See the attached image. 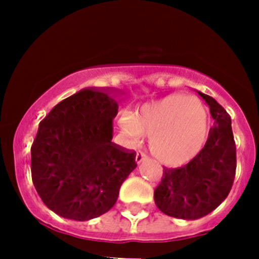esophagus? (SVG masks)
<instances>
[{"instance_id":"esophagus-1","label":"esophagus","mask_w":259,"mask_h":259,"mask_svg":"<svg viewBox=\"0 0 259 259\" xmlns=\"http://www.w3.org/2000/svg\"><path fill=\"white\" fill-rule=\"evenodd\" d=\"M145 159H148V156H146L143 151H138L137 155H135V161H137L138 164H140L142 161H144Z\"/></svg>"}]
</instances>
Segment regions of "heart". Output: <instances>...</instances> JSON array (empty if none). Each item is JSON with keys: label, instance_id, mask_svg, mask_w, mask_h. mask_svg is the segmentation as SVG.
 Returning <instances> with one entry per match:
<instances>
[{"label": "heart", "instance_id": "b5f03b06", "mask_svg": "<svg viewBox=\"0 0 259 259\" xmlns=\"http://www.w3.org/2000/svg\"><path fill=\"white\" fill-rule=\"evenodd\" d=\"M119 125L132 140L149 135V149L160 163L180 166L195 158L209 135L207 108L194 95L171 94L122 114Z\"/></svg>", "mask_w": 259, "mask_h": 259}]
</instances>
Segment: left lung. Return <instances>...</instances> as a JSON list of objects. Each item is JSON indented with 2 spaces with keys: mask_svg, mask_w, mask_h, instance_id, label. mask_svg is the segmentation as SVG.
<instances>
[{
  "mask_svg": "<svg viewBox=\"0 0 259 259\" xmlns=\"http://www.w3.org/2000/svg\"><path fill=\"white\" fill-rule=\"evenodd\" d=\"M209 106L214 125L204 148L180 168H164L154 190L156 207L164 214L194 221L213 211L228 197L236 176V143L228 113L209 95L198 91Z\"/></svg>",
  "mask_w": 259,
  "mask_h": 259,
  "instance_id": "1",
  "label": "left lung"
}]
</instances>
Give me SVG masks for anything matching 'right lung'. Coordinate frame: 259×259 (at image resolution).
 <instances>
[{"instance_id": "right-lung-1", "label": "right lung", "mask_w": 259, "mask_h": 259, "mask_svg": "<svg viewBox=\"0 0 259 259\" xmlns=\"http://www.w3.org/2000/svg\"><path fill=\"white\" fill-rule=\"evenodd\" d=\"M109 89L89 88L57 104L31 146V176L46 207L72 221L110 210L137 168L135 151L111 142L117 101Z\"/></svg>"}]
</instances>
